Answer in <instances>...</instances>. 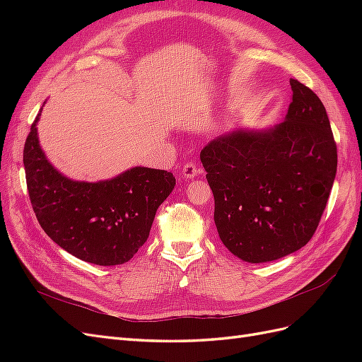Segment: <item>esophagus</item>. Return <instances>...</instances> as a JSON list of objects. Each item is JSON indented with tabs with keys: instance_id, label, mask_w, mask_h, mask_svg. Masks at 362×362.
Returning a JSON list of instances; mask_svg holds the SVG:
<instances>
[{
	"instance_id": "obj_1",
	"label": "esophagus",
	"mask_w": 362,
	"mask_h": 362,
	"mask_svg": "<svg viewBox=\"0 0 362 362\" xmlns=\"http://www.w3.org/2000/svg\"><path fill=\"white\" fill-rule=\"evenodd\" d=\"M199 173H201V169L198 168V164H196V163L189 161V163L184 164V168H182V177L184 178L192 180V178L196 177V175H199Z\"/></svg>"
}]
</instances>
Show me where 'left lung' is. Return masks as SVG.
<instances>
[{"instance_id": "left-lung-1", "label": "left lung", "mask_w": 362, "mask_h": 362, "mask_svg": "<svg viewBox=\"0 0 362 362\" xmlns=\"http://www.w3.org/2000/svg\"><path fill=\"white\" fill-rule=\"evenodd\" d=\"M286 120L266 131L218 137L201 151L222 243L240 259L286 257L313 238L337 173V144L325 105L290 80Z\"/></svg>"}]
</instances>
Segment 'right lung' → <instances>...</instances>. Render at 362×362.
<instances>
[{
  "label": "right lung",
  "mask_w": 362,
  "mask_h": 362,
  "mask_svg": "<svg viewBox=\"0 0 362 362\" xmlns=\"http://www.w3.org/2000/svg\"><path fill=\"white\" fill-rule=\"evenodd\" d=\"M37 119L24 146L27 189L37 222L76 258L98 266L124 264L148 240L175 177L168 170L133 168L101 182L64 178L39 146Z\"/></svg>",
  "instance_id": "1"
}]
</instances>
